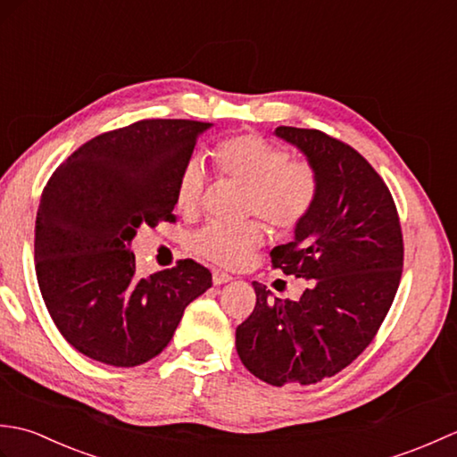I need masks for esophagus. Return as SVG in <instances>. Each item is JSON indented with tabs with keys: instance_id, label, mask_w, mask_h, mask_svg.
Listing matches in <instances>:
<instances>
[{
	"instance_id": "esophagus-1",
	"label": "esophagus",
	"mask_w": 457,
	"mask_h": 457,
	"mask_svg": "<svg viewBox=\"0 0 457 457\" xmlns=\"http://www.w3.org/2000/svg\"><path fill=\"white\" fill-rule=\"evenodd\" d=\"M212 280H213V285H226V283H229L231 280V275H228V273H223V270H213L212 273Z\"/></svg>"
}]
</instances>
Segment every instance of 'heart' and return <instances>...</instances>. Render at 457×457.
I'll list each match as a JSON object with an SVG mask.
<instances>
[{
    "instance_id": "heart-1",
    "label": "heart",
    "mask_w": 457,
    "mask_h": 457,
    "mask_svg": "<svg viewBox=\"0 0 457 457\" xmlns=\"http://www.w3.org/2000/svg\"><path fill=\"white\" fill-rule=\"evenodd\" d=\"M213 159L223 177L245 184L244 212L257 213L278 231L295 229L312 210L318 196V177L306 162L290 161L287 149L255 133L237 135L218 145ZM206 174L202 161L192 157L179 174L177 208L196 212ZM263 244V229L257 221L236 226L210 223L190 237L194 253L223 267H239Z\"/></svg>"
}]
</instances>
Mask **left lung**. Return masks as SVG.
<instances>
[{
  "label": "left lung",
  "mask_w": 457,
  "mask_h": 457,
  "mask_svg": "<svg viewBox=\"0 0 457 457\" xmlns=\"http://www.w3.org/2000/svg\"><path fill=\"white\" fill-rule=\"evenodd\" d=\"M304 154L318 196L273 267L310 280L298 300L275 298L253 280V312L236 329L237 355L269 385H314L371 344L403 273V234L389 188L349 145L318 129L277 128Z\"/></svg>",
  "instance_id": "obj_1"
}]
</instances>
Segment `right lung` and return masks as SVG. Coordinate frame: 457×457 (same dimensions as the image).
Masks as SVG:
<instances>
[{
  "instance_id": "add662e5",
  "label": "right lung",
  "mask_w": 457,
  "mask_h": 457,
  "mask_svg": "<svg viewBox=\"0 0 457 457\" xmlns=\"http://www.w3.org/2000/svg\"><path fill=\"white\" fill-rule=\"evenodd\" d=\"M212 123L145 120L76 149L43 190L35 221L38 288L58 332L86 357L135 367L159 355L212 273L192 259L141 278L131 241L174 221L179 174Z\"/></svg>"
}]
</instances>
